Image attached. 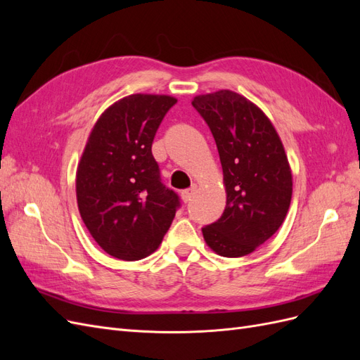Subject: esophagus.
I'll list each match as a JSON object with an SVG mask.
<instances>
[{
	"label": "esophagus",
	"instance_id": "1",
	"mask_svg": "<svg viewBox=\"0 0 360 360\" xmlns=\"http://www.w3.org/2000/svg\"><path fill=\"white\" fill-rule=\"evenodd\" d=\"M197 184H192V186L189 188V189H184V191H181V198H183V201L184 202H188V201H191V198L193 197L195 195V192H197Z\"/></svg>",
	"mask_w": 360,
	"mask_h": 360
}]
</instances>
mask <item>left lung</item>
<instances>
[{
  "label": "left lung",
  "instance_id": "8db88e82",
  "mask_svg": "<svg viewBox=\"0 0 360 360\" xmlns=\"http://www.w3.org/2000/svg\"><path fill=\"white\" fill-rule=\"evenodd\" d=\"M192 106L216 141L224 171L226 207L202 228L205 243L222 257H243L284 222L292 179L284 146L257 105L230 90L197 96Z\"/></svg>",
  "mask_w": 360,
  "mask_h": 360
}]
</instances>
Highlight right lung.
Masks as SVG:
<instances>
[{"mask_svg": "<svg viewBox=\"0 0 360 360\" xmlns=\"http://www.w3.org/2000/svg\"><path fill=\"white\" fill-rule=\"evenodd\" d=\"M176 103L169 96H127L101 115L85 146L76 172L79 213L97 245L118 259L155 252L181 205L151 153Z\"/></svg>", "mask_w": 360, "mask_h": 360, "instance_id": "right-lung-1", "label": "right lung"}]
</instances>
